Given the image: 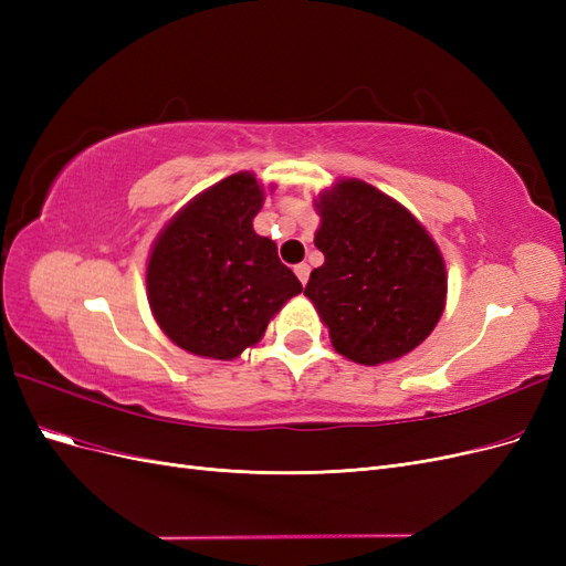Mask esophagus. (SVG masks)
<instances>
[{
  "label": "esophagus",
  "mask_w": 566,
  "mask_h": 566,
  "mask_svg": "<svg viewBox=\"0 0 566 566\" xmlns=\"http://www.w3.org/2000/svg\"><path fill=\"white\" fill-rule=\"evenodd\" d=\"M295 273H297V279H300V283L302 285H306V281H310V264H297L295 266Z\"/></svg>",
  "instance_id": "obj_1"
}]
</instances>
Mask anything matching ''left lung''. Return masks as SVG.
Here are the masks:
<instances>
[{"label": "left lung", "instance_id": "1", "mask_svg": "<svg viewBox=\"0 0 566 566\" xmlns=\"http://www.w3.org/2000/svg\"><path fill=\"white\" fill-rule=\"evenodd\" d=\"M321 229L304 295L328 325L335 352L378 366L413 352L447 300L441 252L418 219L366 181L345 179L318 198Z\"/></svg>", "mask_w": 566, "mask_h": 566}]
</instances>
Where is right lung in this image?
Returning <instances> with one entry per match:
<instances>
[{
  "label": "right lung",
  "instance_id": "right-lung-1",
  "mask_svg": "<svg viewBox=\"0 0 566 566\" xmlns=\"http://www.w3.org/2000/svg\"><path fill=\"white\" fill-rule=\"evenodd\" d=\"M262 202V186L250 172L231 175L188 202L153 245L148 302L181 349L221 361L241 356L302 293L276 243L252 229Z\"/></svg>",
  "mask_w": 566,
  "mask_h": 566
}]
</instances>
